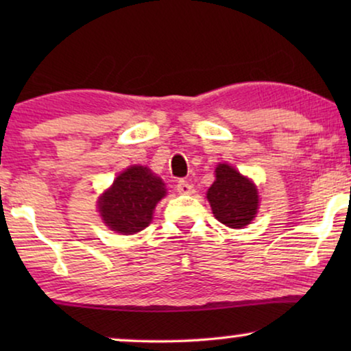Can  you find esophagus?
<instances>
[{
    "label": "esophagus",
    "mask_w": 351,
    "mask_h": 351,
    "mask_svg": "<svg viewBox=\"0 0 351 351\" xmlns=\"http://www.w3.org/2000/svg\"><path fill=\"white\" fill-rule=\"evenodd\" d=\"M177 191H179V193H182V195H191L195 191V189H193V185L190 184V182L179 180V182H177Z\"/></svg>",
    "instance_id": "esophagus-1"
}]
</instances>
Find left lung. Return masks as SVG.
<instances>
[{
	"label": "left lung",
	"mask_w": 351,
	"mask_h": 351,
	"mask_svg": "<svg viewBox=\"0 0 351 351\" xmlns=\"http://www.w3.org/2000/svg\"><path fill=\"white\" fill-rule=\"evenodd\" d=\"M208 199L215 219L230 228H243L257 213V189L228 165H219L215 182L208 190Z\"/></svg>",
	"instance_id": "obj_1"
}]
</instances>
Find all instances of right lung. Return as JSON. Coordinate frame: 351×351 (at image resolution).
Instances as JSON below:
<instances>
[{
	"instance_id": "1",
	"label": "right lung",
	"mask_w": 351,
	"mask_h": 351,
	"mask_svg": "<svg viewBox=\"0 0 351 351\" xmlns=\"http://www.w3.org/2000/svg\"><path fill=\"white\" fill-rule=\"evenodd\" d=\"M166 195L165 184L143 166L129 167L99 199L104 222L113 232L132 234L148 227L153 209Z\"/></svg>"
}]
</instances>
